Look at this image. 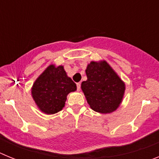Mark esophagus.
Masks as SVG:
<instances>
[{"label":"esophagus","mask_w":159,"mask_h":159,"mask_svg":"<svg viewBox=\"0 0 159 159\" xmlns=\"http://www.w3.org/2000/svg\"><path fill=\"white\" fill-rule=\"evenodd\" d=\"M76 86H77V90H78V91H80V83H77Z\"/></svg>","instance_id":"1"}]
</instances>
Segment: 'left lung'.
Returning <instances> with one entry per match:
<instances>
[{"instance_id":"left-lung-1","label":"left lung","mask_w":159,"mask_h":159,"mask_svg":"<svg viewBox=\"0 0 159 159\" xmlns=\"http://www.w3.org/2000/svg\"><path fill=\"white\" fill-rule=\"evenodd\" d=\"M88 80L81 89L92 110L110 114L118 109L124 96L126 85L106 60L91 61L85 70Z\"/></svg>"}]
</instances>
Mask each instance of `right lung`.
<instances>
[{
	"label": "right lung",
	"instance_id": "right-lung-1",
	"mask_svg": "<svg viewBox=\"0 0 159 159\" xmlns=\"http://www.w3.org/2000/svg\"><path fill=\"white\" fill-rule=\"evenodd\" d=\"M73 82L63 65L50 64L33 83L31 93L39 110L47 115H53L65 106L67 96L76 91Z\"/></svg>",
	"mask_w": 159,
	"mask_h": 159
}]
</instances>
